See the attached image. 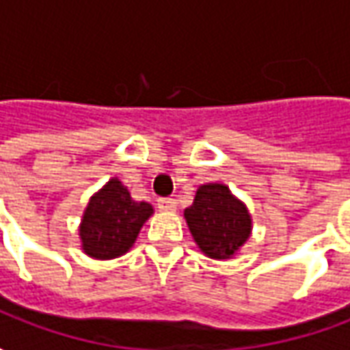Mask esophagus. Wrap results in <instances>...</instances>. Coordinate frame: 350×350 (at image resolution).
<instances>
[{"instance_id": "esophagus-1", "label": "esophagus", "mask_w": 350, "mask_h": 350, "mask_svg": "<svg viewBox=\"0 0 350 350\" xmlns=\"http://www.w3.org/2000/svg\"><path fill=\"white\" fill-rule=\"evenodd\" d=\"M157 205H159V209H162V211H174L176 200H172V198H160Z\"/></svg>"}]
</instances>
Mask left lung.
Listing matches in <instances>:
<instances>
[{
	"instance_id": "1",
	"label": "left lung",
	"mask_w": 350,
	"mask_h": 350,
	"mask_svg": "<svg viewBox=\"0 0 350 350\" xmlns=\"http://www.w3.org/2000/svg\"><path fill=\"white\" fill-rule=\"evenodd\" d=\"M184 217L200 251L217 260L235 256L252 231L247 205L225 184L200 186Z\"/></svg>"
}]
</instances>
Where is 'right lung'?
I'll list each match as a JSON object with an SVG mask.
<instances>
[{
	"instance_id": "1",
	"label": "right lung",
	"mask_w": 350,
	"mask_h": 350,
	"mask_svg": "<svg viewBox=\"0 0 350 350\" xmlns=\"http://www.w3.org/2000/svg\"><path fill=\"white\" fill-rule=\"evenodd\" d=\"M152 211V205L135 202L129 190L117 178H111L88 202L80 223L82 249L98 260L125 254Z\"/></svg>"
}]
</instances>
